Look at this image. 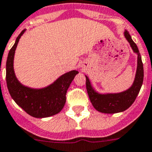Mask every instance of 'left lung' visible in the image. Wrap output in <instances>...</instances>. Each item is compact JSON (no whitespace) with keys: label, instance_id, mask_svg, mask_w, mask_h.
<instances>
[{"label":"left lung","instance_id":"1","mask_svg":"<svg viewBox=\"0 0 152 152\" xmlns=\"http://www.w3.org/2000/svg\"><path fill=\"white\" fill-rule=\"evenodd\" d=\"M124 36L127 41L130 43L132 50L137 53L138 55L137 70H136L135 78L132 86L120 93L99 94L91 87L88 76H86V88L89 99L91 100L93 107L98 112L102 113L114 114L127 110L134 103L143 84V65L140 53L139 52L137 45L133 41L129 32L127 30H125Z\"/></svg>","mask_w":152,"mask_h":152}]
</instances>
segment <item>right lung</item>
Here are the masks:
<instances>
[{
    "label": "right lung",
    "instance_id": "1",
    "mask_svg": "<svg viewBox=\"0 0 152 152\" xmlns=\"http://www.w3.org/2000/svg\"><path fill=\"white\" fill-rule=\"evenodd\" d=\"M25 30L17 37L6 61V83L9 94L22 109L36 118H45L57 114L63 109L66 93L78 71L73 70L64 74L49 86L41 89H32L22 85L15 76L13 58L20 38Z\"/></svg>",
    "mask_w": 152,
    "mask_h": 152
}]
</instances>
